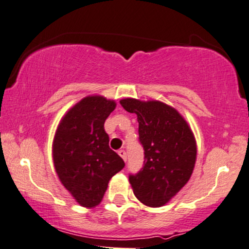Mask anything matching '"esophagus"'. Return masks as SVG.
Listing matches in <instances>:
<instances>
[{
    "instance_id": "esophagus-1",
    "label": "esophagus",
    "mask_w": 249,
    "mask_h": 249,
    "mask_svg": "<svg viewBox=\"0 0 249 249\" xmlns=\"http://www.w3.org/2000/svg\"><path fill=\"white\" fill-rule=\"evenodd\" d=\"M118 155L122 157L123 160H124L125 162H126V160H127V155H126V152H125L124 149H121V150H118Z\"/></svg>"
}]
</instances>
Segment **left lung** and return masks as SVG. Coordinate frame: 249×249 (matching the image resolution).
<instances>
[{"label":"left lung","mask_w":249,"mask_h":249,"mask_svg":"<svg viewBox=\"0 0 249 249\" xmlns=\"http://www.w3.org/2000/svg\"><path fill=\"white\" fill-rule=\"evenodd\" d=\"M123 108L137 114L143 165L128 179L133 193L149 207H161L188 181L196 159V144L186 121L159 101L122 100Z\"/></svg>","instance_id":"left-lung-1"}]
</instances>
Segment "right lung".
Here are the masks:
<instances>
[{
  "label": "right lung",
  "instance_id": "right-lung-1",
  "mask_svg": "<svg viewBox=\"0 0 249 249\" xmlns=\"http://www.w3.org/2000/svg\"><path fill=\"white\" fill-rule=\"evenodd\" d=\"M116 103L102 96H88L62 119L56 131L53 156L64 187L83 207L101 202L112 176L125 166L109 147L105 122Z\"/></svg>",
  "mask_w": 249,
  "mask_h": 249
}]
</instances>
